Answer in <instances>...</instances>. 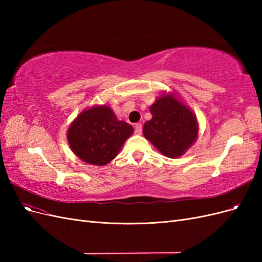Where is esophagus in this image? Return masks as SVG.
Instances as JSON below:
<instances>
[{
  "label": "esophagus",
  "instance_id": "1",
  "mask_svg": "<svg viewBox=\"0 0 262 262\" xmlns=\"http://www.w3.org/2000/svg\"><path fill=\"white\" fill-rule=\"evenodd\" d=\"M136 133H138V134L142 133V124L141 123L136 124Z\"/></svg>",
  "mask_w": 262,
  "mask_h": 262
}]
</instances>
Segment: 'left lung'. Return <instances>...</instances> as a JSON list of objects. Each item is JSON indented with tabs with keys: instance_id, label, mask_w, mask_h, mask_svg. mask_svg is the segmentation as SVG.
Instances as JSON below:
<instances>
[{
	"instance_id": "left-lung-1",
	"label": "left lung",
	"mask_w": 262,
	"mask_h": 262,
	"mask_svg": "<svg viewBox=\"0 0 262 262\" xmlns=\"http://www.w3.org/2000/svg\"><path fill=\"white\" fill-rule=\"evenodd\" d=\"M152 119L143 126L144 137L160 152L177 158L193 145L199 125L196 117L173 94H163L149 107Z\"/></svg>"
}]
</instances>
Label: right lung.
Returning <instances> with one entry per match:
<instances>
[{"label":"right lung","instance_id":"add662e5","mask_svg":"<svg viewBox=\"0 0 262 262\" xmlns=\"http://www.w3.org/2000/svg\"><path fill=\"white\" fill-rule=\"evenodd\" d=\"M132 133V125L118 120L113 109L104 105L82 112L71 123L67 136L78 158L102 166L114 160Z\"/></svg>","mask_w":262,"mask_h":262}]
</instances>
